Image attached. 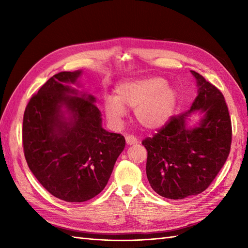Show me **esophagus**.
I'll list each match as a JSON object with an SVG mask.
<instances>
[{
	"label": "esophagus",
	"mask_w": 248,
	"mask_h": 248,
	"mask_svg": "<svg viewBox=\"0 0 248 248\" xmlns=\"http://www.w3.org/2000/svg\"><path fill=\"white\" fill-rule=\"evenodd\" d=\"M125 143H127V145H129V146L135 145L139 143V140L134 138L133 135H128V136H125Z\"/></svg>",
	"instance_id": "1"
}]
</instances>
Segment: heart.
<instances>
[{"label":"heart","mask_w":248,"mask_h":248,"mask_svg":"<svg viewBox=\"0 0 248 248\" xmlns=\"http://www.w3.org/2000/svg\"><path fill=\"white\" fill-rule=\"evenodd\" d=\"M178 103L175 87L160 77H144L121 81L115 87L114 98H105L104 114L114 125H120L134 109L135 119L146 130H159L171 119Z\"/></svg>","instance_id":"heart-1"}]
</instances>
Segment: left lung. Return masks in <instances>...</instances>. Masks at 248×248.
<instances>
[{"label": "left lung", "mask_w": 248, "mask_h": 248, "mask_svg": "<svg viewBox=\"0 0 248 248\" xmlns=\"http://www.w3.org/2000/svg\"><path fill=\"white\" fill-rule=\"evenodd\" d=\"M197 97L187 112L171 118L154 138L141 141L148 151L147 178L162 197L183 199L203 192L229 155L231 120L223 93L199 73ZM198 114L196 121L192 116Z\"/></svg>", "instance_id": "obj_1"}]
</instances>
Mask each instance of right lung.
<instances>
[{
    "instance_id": "right-lung-1",
    "label": "right lung",
    "mask_w": 248,
    "mask_h": 248,
    "mask_svg": "<svg viewBox=\"0 0 248 248\" xmlns=\"http://www.w3.org/2000/svg\"><path fill=\"white\" fill-rule=\"evenodd\" d=\"M81 76L77 70L50 78L23 116V149L31 171L46 191L68 202L97 196L125 145L123 135L103 129L96 98L78 89Z\"/></svg>"
}]
</instances>
